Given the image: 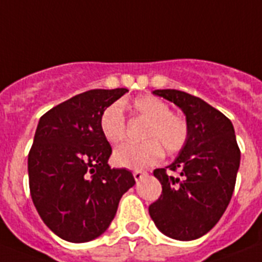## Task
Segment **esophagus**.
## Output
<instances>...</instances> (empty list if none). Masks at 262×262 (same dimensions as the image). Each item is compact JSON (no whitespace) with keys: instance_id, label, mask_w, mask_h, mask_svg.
<instances>
[{"instance_id":"esophagus-1","label":"esophagus","mask_w":262,"mask_h":262,"mask_svg":"<svg viewBox=\"0 0 262 262\" xmlns=\"http://www.w3.org/2000/svg\"><path fill=\"white\" fill-rule=\"evenodd\" d=\"M146 175H147V172L140 171V170H137V171L133 172V177H134V179H136V182L141 181V179L144 178V177H146Z\"/></svg>"}]
</instances>
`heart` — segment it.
I'll return each instance as SVG.
<instances>
[{
	"label": "heart",
	"instance_id": "b5f03b06",
	"mask_svg": "<svg viewBox=\"0 0 262 262\" xmlns=\"http://www.w3.org/2000/svg\"><path fill=\"white\" fill-rule=\"evenodd\" d=\"M134 112L147 125L142 144H126L113 153V162L118 167L142 170L158 163L166 153L174 154L185 146L188 138V125L181 115L170 112L169 104L151 95L133 100ZM100 130L109 144L117 145L125 138V118L120 103L106 106L100 116Z\"/></svg>",
	"mask_w": 262,
	"mask_h": 262
}]
</instances>
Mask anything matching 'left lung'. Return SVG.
Here are the masks:
<instances>
[{"instance_id": "obj_1", "label": "left lung", "mask_w": 262, "mask_h": 262, "mask_svg": "<svg viewBox=\"0 0 262 262\" xmlns=\"http://www.w3.org/2000/svg\"><path fill=\"white\" fill-rule=\"evenodd\" d=\"M153 93L182 109L188 138L166 167L179 171L178 179L166 174L165 169L154 170L162 195L150 204V217L167 237L195 240L216 226L233 194L240 166L235 129L222 112L190 93L177 90Z\"/></svg>"}]
</instances>
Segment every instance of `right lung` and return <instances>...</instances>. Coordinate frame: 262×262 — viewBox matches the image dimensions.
Instances as JSON below:
<instances>
[{"instance_id":"add662e5","label":"right lung","mask_w":262,"mask_h":262,"mask_svg":"<svg viewBox=\"0 0 262 262\" xmlns=\"http://www.w3.org/2000/svg\"><path fill=\"white\" fill-rule=\"evenodd\" d=\"M126 88L91 90L40 117L29 153L30 194L43 223L70 243L99 237L122 195L136 185L129 170L111 169L112 147L100 130L104 109Z\"/></svg>"}]
</instances>
